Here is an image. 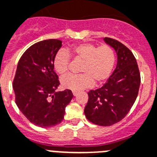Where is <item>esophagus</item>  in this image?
Wrapping results in <instances>:
<instances>
[{
  "instance_id": "1",
  "label": "esophagus",
  "mask_w": 157,
  "mask_h": 157,
  "mask_svg": "<svg viewBox=\"0 0 157 157\" xmlns=\"http://www.w3.org/2000/svg\"><path fill=\"white\" fill-rule=\"evenodd\" d=\"M73 95H74V96H77L78 92L77 91H73Z\"/></svg>"
}]
</instances>
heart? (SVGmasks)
I'll list each match as a JSON object with an SVG mask.
<instances>
[{
	"instance_id": "1",
	"label": "heart",
	"mask_w": 157,
	"mask_h": 157,
	"mask_svg": "<svg viewBox=\"0 0 157 157\" xmlns=\"http://www.w3.org/2000/svg\"><path fill=\"white\" fill-rule=\"evenodd\" d=\"M75 59L82 60L79 75L69 74L63 76L61 83L64 88L74 91H80L91 87L94 80L98 83L106 81L112 75L116 64V52L112 46L104 44L98 47L92 43H81L71 48ZM71 57L67 52L59 50L53 59L56 71L63 75L69 69Z\"/></svg>"
}]
</instances>
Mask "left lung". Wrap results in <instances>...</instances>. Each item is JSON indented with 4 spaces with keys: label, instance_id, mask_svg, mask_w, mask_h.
<instances>
[{
    "label": "left lung",
    "instance_id": "1",
    "mask_svg": "<svg viewBox=\"0 0 157 157\" xmlns=\"http://www.w3.org/2000/svg\"><path fill=\"white\" fill-rule=\"evenodd\" d=\"M104 40L117 52V67L101 88L88 92L84 113L90 122L109 126L122 120L134 104L140 75L136 58L126 46L109 37Z\"/></svg>",
    "mask_w": 157,
    "mask_h": 157
}]
</instances>
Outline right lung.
Returning <instances> with one entry per match:
<instances>
[{
  "label": "right lung",
  "instance_id": "right-lung-1",
  "mask_svg": "<svg viewBox=\"0 0 157 157\" xmlns=\"http://www.w3.org/2000/svg\"><path fill=\"white\" fill-rule=\"evenodd\" d=\"M62 41L51 39L36 43L20 59L13 86L15 101L26 118L49 128L63 120L66 106L73 98L71 90L56 92L60 84L53 59Z\"/></svg>",
  "mask_w": 157,
  "mask_h": 157
}]
</instances>
